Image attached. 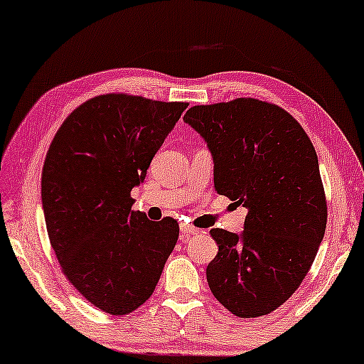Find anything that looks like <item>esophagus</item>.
<instances>
[{
    "label": "esophagus",
    "mask_w": 364,
    "mask_h": 364,
    "mask_svg": "<svg viewBox=\"0 0 364 364\" xmlns=\"http://www.w3.org/2000/svg\"><path fill=\"white\" fill-rule=\"evenodd\" d=\"M199 229H196V227H193V225H186V224H183L181 225V237L183 238H188L189 235H194V234H199Z\"/></svg>",
    "instance_id": "34e87169"
}]
</instances>
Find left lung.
<instances>
[{"label": "left lung", "instance_id": "obj_1", "mask_svg": "<svg viewBox=\"0 0 364 364\" xmlns=\"http://www.w3.org/2000/svg\"><path fill=\"white\" fill-rule=\"evenodd\" d=\"M183 121L208 144L215 191L248 209L242 234L210 230V291L237 317L267 316L294 294L325 234L316 149L289 112L252 97L193 106Z\"/></svg>", "mask_w": 364, "mask_h": 364}]
</instances>
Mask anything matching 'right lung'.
<instances>
[{
  "instance_id": "obj_1",
  "label": "right lung",
  "mask_w": 364,
  "mask_h": 364,
  "mask_svg": "<svg viewBox=\"0 0 364 364\" xmlns=\"http://www.w3.org/2000/svg\"><path fill=\"white\" fill-rule=\"evenodd\" d=\"M188 102L101 95L58 129L42 170L47 234L70 283L93 306L126 316L154 294L180 227L132 210V188Z\"/></svg>"
}]
</instances>
